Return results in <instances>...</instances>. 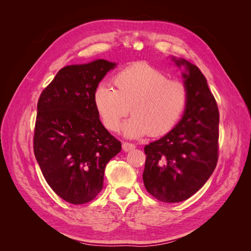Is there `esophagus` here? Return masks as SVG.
Segmentation results:
<instances>
[{"label": "esophagus", "mask_w": 251, "mask_h": 251, "mask_svg": "<svg viewBox=\"0 0 251 251\" xmlns=\"http://www.w3.org/2000/svg\"><path fill=\"white\" fill-rule=\"evenodd\" d=\"M135 148H136V147H135L134 143H130V142H124V143H123V149H124V151H131V150H133V149H135Z\"/></svg>", "instance_id": "1"}]
</instances>
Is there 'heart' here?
<instances>
[{
	"mask_svg": "<svg viewBox=\"0 0 251 251\" xmlns=\"http://www.w3.org/2000/svg\"><path fill=\"white\" fill-rule=\"evenodd\" d=\"M115 89L97 86L93 102L101 123L116 132L131 110L133 116L124 126L131 138L162 136L178 125L188 103L185 83L171 79L163 71L149 64L128 66L113 78Z\"/></svg>",
	"mask_w": 251,
	"mask_h": 251,
	"instance_id": "heart-1",
	"label": "heart"
}]
</instances>
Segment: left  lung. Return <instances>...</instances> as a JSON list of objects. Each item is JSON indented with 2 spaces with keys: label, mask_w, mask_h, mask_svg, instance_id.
<instances>
[{
  "label": "left lung",
  "mask_w": 251,
  "mask_h": 251,
  "mask_svg": "<svg viewBox=\"0 0 251 251\" xmlns=\"http://www.w3.org/2000/svg\"><path fill=\"white\" fill-rule=\"evenodd\" d=\"M188 103L179 124L144 147L143 183L157 200L176 203L196 194L215 171L219 158V109L206 78L185 59Z\"/></svg>",
  "instance_id": "1"
}]
</instances>
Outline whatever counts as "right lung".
<instances>
[{
    "label": "right lung",
    "instance_id": "1",
    "mask_svg": "<svg viewBox=\"0 0 251 251\" xmlns=\"http://www.w3.org/2000/svg\"><path fill=\"white\" fill-rule=\"evenodd\" d=\"M115 63L98 59L60 69L37 102L33 151L44 178L71 204L92 201L103 185L107 163L121 142L105 128L93 93Z\"/></svg>",
    "mask_w": 251,
    "mask_h": 251
}]
</instances>
